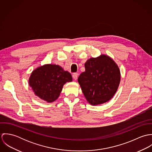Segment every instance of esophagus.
<instances>
[{
	"label": "esophagus",
	"instance_id": "34e87169",
	"mask_svg": "<svg viewBox=\"0 0 152 152\" xmlns=\"http://www.w3.org/2000/svg\"><path fill=\"white\" fill-rule=\"evenodd\" d=\"M72 78L75 80H76L77 79V78H78V73H74L73 75H72Z\"/></svg>",
	"mask_w": 152,
	"mask_h": 152
}]
</instances>
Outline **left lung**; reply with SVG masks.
Segmentation results:
<instances>
[{
    "label": "left lung",
    "mask_w": 152,
    "mask_h": 152,
    "mask_svg": "<svg viewBox=\"0 0 152 152\" xmlns=\"http://www.w3.org/2000/svg\"><path fill=\"white\" fill-rule=\"evenodd\" d=\"M85 68L78 82L88 103L95 106L108 102L120 84L121 71L118 65L108 56L101 54L88 59Z\"/></svg>",
    "instance_id": "obj_1"
}]
</instances>
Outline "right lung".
Returning a JSON list of instances; mask_svg holds the SVG:
<instances>
[{
    "mask_svg": "<svg viewBox=\"0 0 152 152\" xmlns=\"http://www.w3.org/2000/svg\"><path fill=\"white\" fill-rule=\"evenodd\" d=\"M72 81L71 74L63 67L47 64L41 65L32 71L28 84L36 96L51 103L58 99L65 83Z\"/></svg>",
    "mask_w": 152,
    "mask_h": 152,
    "instance_id": "right-lung-1",
    "label": "right lung"
}]
</instances>
